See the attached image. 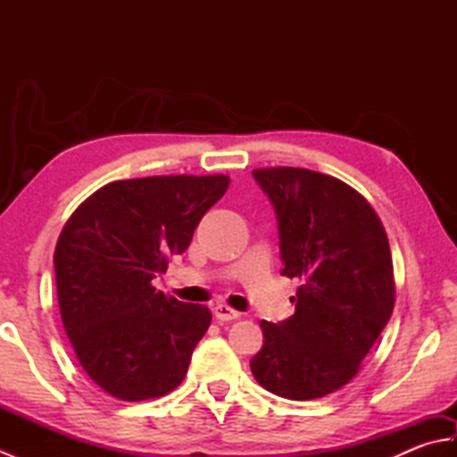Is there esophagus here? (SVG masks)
<instances>
[{
    "label": "esophagus",
    "mask_w": 457,
    "mask_h": 457,
    "mask_svg": "<svg viewBox=\"0 0 457 457\" xmlns=\"http://www.w3.org/2000/svg\"><path fill=\"white\" fill-rule=\"evenodd\" d=\"M213 316H216L218 322H231V320L239 318V312H236L234 308H229L226 304H218L213 308Z\"/></svg>",
    "instance_id": "esophagus-1"
}]
</instances>
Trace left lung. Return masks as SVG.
<instances>
[{"label": "left lung", "mask_w": 457, "mask_h": 457, "mask_svg": "<svg viewBox=\"0 0 457 457\" xmlns=\"http://www.w3.org/2000/svg\"><path fill=\"white\" fill-rule=\"evenodd\" d=\"M253 179L277 213L280 275L300 287L293 316L261 322L265 339L251 373L285 399H320L352 381L393 314L389 239L342 180L293 167L257 169Z\"/></svg>", "instance_id": "1"}]
</instances>
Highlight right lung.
Segmentation results:
<instances>
[{
  "label": "right lung",
  "instance_id": "add662e5",
  "mask_svg": "<svg viewBox=\"0 0 457 457\" xmlns=\"http://www.w3.org/2000/svg\"><path fill=\"white\" fill-rule=\"evenodd\" d=\"M228 187L223 174L110 182L62 228L54 249L62 324L84 371L115 399H157L187 375L212 314L164 296L153 278L188 249Z\"/></svg>",
  "mask_w": 457,
  "mask_h": 457
}]
</instances>
